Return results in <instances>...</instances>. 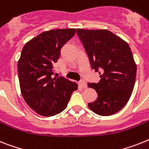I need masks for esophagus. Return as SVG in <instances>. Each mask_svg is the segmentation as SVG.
Masks as SVG:
<instances>
[{
	"label": "esophagus",
	"mask_w": 149,
	"mask_h": 149,
	"mask_svg": "<svg viewBox=\"0 0 149 149\" xmlns=\"http://www.w3.org/2000/svg\"><path fill=\"white\" fill-rule=\"evenodd\" d=\"M79 84L83 88H87V84H86V82L84 81H81L79 82Z\"/></svg>",
	"instance_id": "1"
}]
</instances>
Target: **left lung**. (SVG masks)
<instances>
[{"label":"left lung","instance_id":"obj_1","mask_svg":"<svg viewBox=\"0 0 149 149\" xmlns=\"http://www.w3.org/2000/svg\"><path fill=\"white\" fill-rule=\"evenodd\" d=\"M91 65L100 74L97 84L88 83L97 98L88 104L90 110L110 116L129 101L136 81L137 67L130 45L107 29H77Z\"/></svg>","mask_w":149,"mask_h":149}]
</instances>
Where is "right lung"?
Returning a JSON list of instances; mask_svg holds the SVG:
<instances>
[{"label": "right lung", "instance_id": "obj_1", "mask_svg": "<svg viewBox=\"0 0 149 149\" xmlns=\"http://www.w3.org/2000/svg\"><path fill=\"white\" fill-rule=\"evenodd\" d=\"M75 32L76 29L43 32L26 42L22 49L17 65L21 94L29 107L41 116H55L63 111L77 89L75 82L52 77L61 49Z\"/></svg>", "mask_w": 149, "mask_h": 149}]
</instances>
